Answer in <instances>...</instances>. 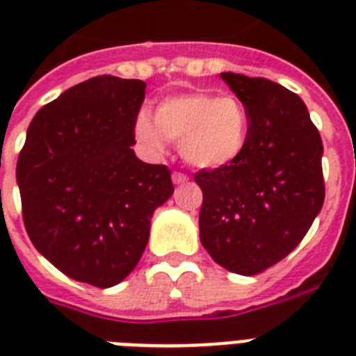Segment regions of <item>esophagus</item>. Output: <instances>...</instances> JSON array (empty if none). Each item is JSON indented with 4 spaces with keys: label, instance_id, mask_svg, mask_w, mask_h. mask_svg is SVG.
Wrapping results in <instances>:
<instances>
[{
    "label": "esophagus",
    "instance_id": "obj_1",
    "mask_svg": "<svg viewBox=\"0 0 356 356\" xmlns=\"http://www.w3.org/2000/svg\"><path fill=\"white\" fill-rule=\"evenodd\" d=\"M187 180H189V176L185 175V172H180V171L172 172V181H175L176 185L185 184V181H187Z\"/></svg>",
    "mask_w": 356,
    "mask_h": 356
}]
</instances>
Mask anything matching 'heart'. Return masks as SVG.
Here are the masks:
<instances>
[{
  "mask_svg": "<svg viewBox=\"0 0 356 356\" xmlns=\"http://www.w3.org/2000/svg\"><path fill=\"white\" fill-rule=\"evenodd\" d=\"M135 133L153 151H162L169 140L180 144L181 156L191 165L220 167L245 147L248 115L236 97L189 91L162 100L154 122L147 113L138 115Z\"/></svg>",
  "mask_w": 356,
  "mask_h": 356,
  "instance_id": "1",
  "label": "heart"
}]
</instances>
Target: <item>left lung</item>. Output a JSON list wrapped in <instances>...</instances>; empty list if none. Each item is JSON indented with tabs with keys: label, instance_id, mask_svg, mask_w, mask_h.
Returning <instances> with one entry per match:
<instances>
[{
	"label": "left lung",
	"instance_id": "obj_1",
	"mask_svg": "<svg viewBox=\"0 0 356 356\" xmlns=\"http://www.w3.org/2000/svg\"><path fill=\"white\" fill-rule=\"evenodd\" d=\"M221 79L247 109L248 136L232 162L194 175L200 239L218 265L254 275L284 259L323 209V140L297 93L263 77Z\"/></svg>",
	"mask_w": 356,
	"mask_h": 356
}]
</instances>
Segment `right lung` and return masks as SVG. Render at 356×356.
I'll return each instance as SVG.
<instances>
[{"label":"right lung","instance_id":"right-lung-1","mask_svg":"<svg viewBox=\"0 0 356 356\" xmlns=\"http://www.w3.org/2000/svg\"><path fill=\"white\" fill-rule=\"evenodd\" d=\"M145 97L138 79L99 75L39 109L17 158L23 223L33 247L75 281L115 286L133 272L171 169L131 149Z\"/></svg>","mask_w":356,"mask_h":356}]
</instances>
